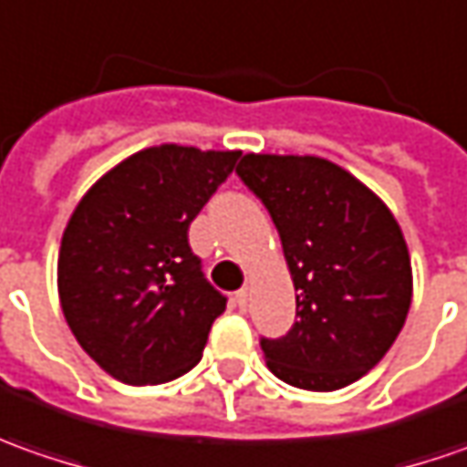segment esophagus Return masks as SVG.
<instances>
[{"label": "esophagus", "instance_id": "obj_1", "mask_svg": "<svg viewBox=\"0 0 467 467\" xmlns=\"http://www.w3.org/2000/svg\"><path fill=\"white\" fill-rule=\"evenodd\" d=\"M234 305H237L240 310H245V307H248V289H240V292H234Z\"/></svg>", "mask_w": 467, "mask_h": 467}]
</instances>
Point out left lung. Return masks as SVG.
<instances>
[{"label":"left lung","mask_w":467,"mask_h":467,"mask_svg":"<svg viewBox=\"0 0 467 467\" xmlns=\"http://www.w3.org/2000/svg\"><path fill=\"white\" fill-rule=\"evenodd\" d=\"M237 175L274 219L297 292L289 333L261 338L268 369L315 393L357 382L393 346L413 295L409 248L390 209L313 154H245Z\"/></svg>","instance_id":"obj_1"}]
</instances>
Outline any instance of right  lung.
Listing matches in <instances>:
<instances>
[{"label": "right lung", "mask_w": 467, "mask_h": 467, "mask_svg": "<svg viewBox=\"0 0 467 467\" xmlns=\"http://www.w3.org/2000/svg\"><path fill=\"white\" fill-rule=\"evenodd\" d=\"M237 157L150 147L77 203L58 250V299L74 338L110 378L160 385L202 359L227 297L206 282L188 227Z\"/></svg>", "instance_id": "1"}]
</instances>
